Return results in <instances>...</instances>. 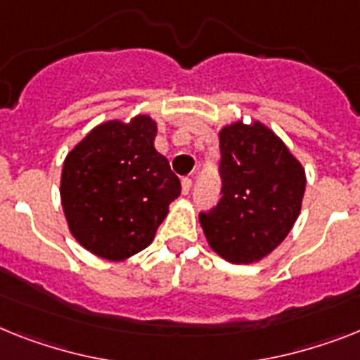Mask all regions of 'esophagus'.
Returning a JSON list of instances; mask_svg holds the SVG:
<instances>
[{"label": "esophagus", "instance_id": "1", "mask_svg": "<svg viewBox=\"0 0 360 360\" xmlns=\"http://www.w3.org/2000/svg\"><path fill=\"white\" fill-rule=\"evenodd\" d=\"M191 186H193V180L191 178H182V193L184 195H187V193L191 191Z\"/></svg>", "mask_w": 360, "mask_h": 360}]
</instances>
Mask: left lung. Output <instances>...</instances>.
Segmentation results:
<instances>
[{
  "mask_svg": "<svg viewBox=\"0 0 360 360\" xmlns=\"http://www.w3.org/2000/svg\"><path fill=\"white\" fill-rule=\"evenodd\" d=\"M221 200L200 213L207 243L230 263H254L274 250L298 219L305 171L287 145L259 121L219 132Z\"/></svg>",
  "mask_w": 360,
  "mask_h": 360,
  "instance_id": "obj_1",
  "label": "left lung"
}]
</instances>
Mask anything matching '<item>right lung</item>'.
Returning a JSON list of instances; mask_svg holds the SVG:
<instances>
[{"mask_svg":"<svg viewBox=\"0 0 360 360\" xmlns=\"http://www.w3.org/2000/svg\"><path fill=\"white\" fill-rule=\"evenodd\" d=\"M156 130L148 115L106 121L64 160L60 198L71 236L103 259L147 248L180 195V180L154 148Z\"/></svg>","mask_w":360,"mask_h":360,"instance_id":"1","label":"right lung"}]
</instances>
